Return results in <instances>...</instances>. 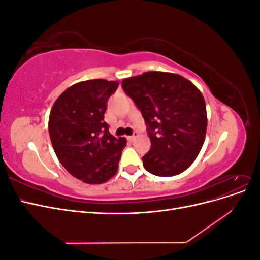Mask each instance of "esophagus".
<instances>
[{
    "label": "esophagus",
    "mask_w": 260,
    "mask_h": 260,
    "mask_svg": "<svg viewBox=\"0 0 260 260\" xmlns=\"http://www.w3.org/2000/svg\"><path fill=\"white\" fill-rule=\"evenodd\" d=\"M138 135H139V133H138L137 131H135V132H133V135H132V136L128 137V140H129V141H131V142H132V141L135 140V139L138 137Z\"/></svg>",
    "instance_id": "1"
}]
</instances>
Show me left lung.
<instances>
[{"mask_svg":"<svg viewBox=\"0 0 260 260\" xmlns=\"http://www.w3.org/2000/svg\"><path fill=\"white\" fill-rule=\"evenodd\" d=\"M122 89L142 114L151 149L142 157L144 168L171 177L191 166L204 144L207 129L202 93L179 75L148 72L123 79Z\"/></svg>","mask_w":260,"mask_h":260,"instance_id":"8db88e82","label":"left lung"}]
</instances>
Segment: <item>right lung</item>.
Returning <instances> with one entry per match:
<instances>
[{
    "label": "right lung",
    "mask_w": 260,
    "mask_h": 260,
    "mask_svg": "<svg viewBox=\"0 0 260 260\" xmlns=\"http://www.w3.org/2000/svg\"><path fill=\"white\" fill-rule=\"evenodd\" d=\"M118 82L104 79L76 83L55 101L49 119L52 145L60 164L77 179L100 184L118 169L124 138L109 133L104 120L107 101Z\"/></svg>",
    "instance_id": "1"
}]
</instances>
